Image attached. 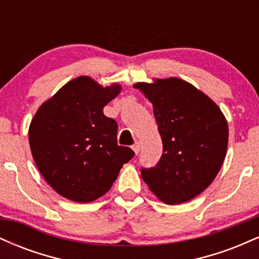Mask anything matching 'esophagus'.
<instances>
[{
  "instance_id": "34e87169",
  "label": "esophagus",
  "mask_w": 259,
  "mask_h": 259,
  "mask_svg": "<svg viewBox=\"0 0 259 259\" xmlns=\"http://www.w3.org/2000/svg\"><path fill=\"white\" fill-rule=\"evenodd\" d=\"M132 148L134 150V152H135L136 154H139V152H140V148H141V144H140L139 141H136L135 144H134L133 146H132Z\"/></svg>"
}]
</instances>
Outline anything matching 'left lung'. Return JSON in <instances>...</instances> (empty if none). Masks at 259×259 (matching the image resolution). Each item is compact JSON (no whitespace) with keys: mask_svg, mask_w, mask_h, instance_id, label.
<instances>
[{"mask_svg":"<svg viewBox=\"0 0 259 259\" xmlns=\"http://www.w3.org/2000/svg\"><path fill=\"white\" fill-rule=\"evenodd\" d=\"M153 105L163 142L154 167L141 168V178L159 200L183 203L200 195L221 170L229 129L219 107L203 92L178 78L139 82Z\"/></svg>","mask_w":259,"mask_h":259,"instance_id":"obj_1","label":"left lung"}]
</instances>
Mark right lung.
Segmentation results:
<instances>
[{
    "label": "right lung",
    "mask_w": 259,
    "mask_h": 259,
    "mask_svg": "<svg viewBox=\"0 0 259 259\" xmlns=\"http://www.w3.org/2000/svg\"><path fill=\"white\" fill-rule=\"evenodd\" d=\"M120 92L79 76L38 108L29 144L38 170L59 195L80 203L105 195L134 157L117 142L118 124L103 107Z\"/></svg>",
    "instance_id": "add662e5"
}]
</instances>
